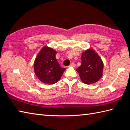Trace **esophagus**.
I'll return each instance as SVG.
<instances>
[{"label":"esophagus","mask_w":130,"mask_h":130,"mask_svg":"<svg viewBox=\"0 0 130 130\" xmlns=\"http://www.w3.org/2000/svg\"><path fill=\"white\" fill-rule=\"evenodd\" d=\"M69 67H75V64L74 63H70V65H69Z\"/></svg>","instance_id":"esophagus-1"}]
</instances>
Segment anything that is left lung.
<instances>
[{"label": "left lung", "mask_w": 130, "mask_h": 130, "mask_svg": "<svg viewBox=\"0 0 130 130\" xmlns=\"http://www.w3.org/2000/svg\"><path fill=\"white\" fill-rule=\"evenodd\" d=\"M82 63L76 69L82 81L90 84L97 82L103 75V63L94 50L90 48L83 52Z\"/></svg>", "instance_id": "8db88e82"}]
</instances>
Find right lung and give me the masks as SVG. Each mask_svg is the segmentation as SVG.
<instances>
[{"mask_svg": "<svg viewBox=\"0 0 130 130\" xmlns=\"http://www.w3.org/2000/svg\"><path fill=\"white\" fill-rule=\"evenodd\" d=\"M56 51L45 46L41 50L34 62L36 75L45 84H54L60 79L65 68H62L56 59Z\"/></svg>", "mask_w": 130, "mask_h": 130, "instance_id": "1", "label": "right lung"}]
</instances>
